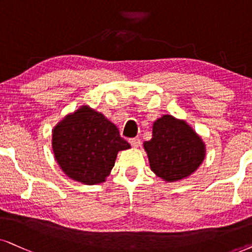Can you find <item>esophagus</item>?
<instances>
[{"mask_svg": "<svg viewBox=\"0 0 252 252\" xmlns=\"http://www.w3.org/2000/svg\"><path fill=\"white\" fill-rule=\"evenodd\" d=\"M129 143L131 144V146H133V148H138V146L141 145V139L135 137V138H130Z\"/></svg>", "mask_w": 252, "mask_h": 252, "instance_id": "esophagus-1", "label": "esophagus"}]
</instances>
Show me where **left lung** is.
I'll return each instance as SVG.
<instances>
[{"mask_svg":"<svg viewBox=\"0 0 252 252\" xmlns=\"http://www.w3.org/2000/svg\"><path fill=\"white\" fill-rule=\"evenodd\" d=\"M152 138L144 142L151 170L166 181L189 177L205 158V144L184 121L164 115L156 121Z\"/></svg>","mask_w":252,"mask_h":252,"instance_id":"obj_1","label":"left lung"}]
</instances>
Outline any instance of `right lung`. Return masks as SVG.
Returning <instances> with one entry per match:
<instances>
[{
    "label": "right lung",
    "mask_w": 252,
    "mask_h": 252,
    "mask_svg": "<svg viewBox=\"0 0 252 252\" xmlns=\"http://www.w3.org/2000/svg\"><path fill=\"white\" fill-rule=\"evenodd\" d=\"M52 148L65 174L82 184L95 185L109 176L117 152L129 149L130 144L115 124L84 106L56 126Z\"/></svg>",
    "instance_id": "1"
}]
</instances>
